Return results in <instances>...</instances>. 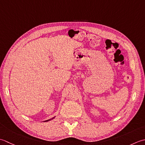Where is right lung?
<instances>
[{
  "mask_svg": "<svg viewBox=\"0 0 145 145\" xmlns=\"http://www.w3.org/2000/svg\"><path fill=\"white\" fill-rule=\"evenodd\" d=\"M56 116H54V117H53L52 118H51V119H49V120H46V121H44V122H47V121H51V120H53V119H54V118H55Z\"/></svg>",
  "mask_w": 145,
  "mask_h": 145,
  "instance_id": "add662e5",
  "label": "right lung"
}]
</instances>
